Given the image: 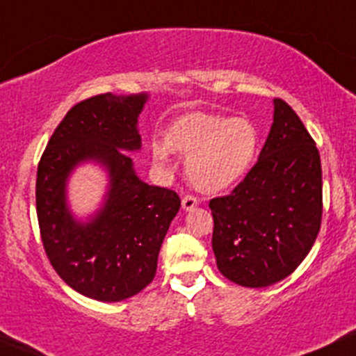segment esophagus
Returning <instances> with one entry per match:
<instances>
[{
	"instance_id": "obj_1",
	"label": "esophagus",
	"mask_w": 356,
	"mask_h": 356,
	"mask_svg": "<svg viewBox=\"0 0 356 356\" xmlns=\"http://www.w3.org/2000/svg\"><path fill=\"white\" fill-rule=\"evenodd\" d=\"M200 204V200L195 198L193 195H186L184 198H182V208H184L186 211L193 210V208H196Z\"/></svg>"
}]
</instances>
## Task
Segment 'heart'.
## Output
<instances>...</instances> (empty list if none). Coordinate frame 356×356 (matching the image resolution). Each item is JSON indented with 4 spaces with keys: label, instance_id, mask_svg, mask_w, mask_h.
<instances>
[{
    "label": "heart",
    "instance_id": "1",
    "mask_svg": "<svg viewBox=\"0 0 356 356\" xmlns=\"http://www.w3.org/2000/svg\"><path fill=\"white\" fill-rule=\"evenodd\" d=\"M258 132L246 118L191 113L168 127L165 145L152 146L158 167H170V152L188 158V177L204 193H218L238 182L257 155Z\"/></svg>",
    "mask_w": 356,
    "mask_h": 356
}]
</instances>
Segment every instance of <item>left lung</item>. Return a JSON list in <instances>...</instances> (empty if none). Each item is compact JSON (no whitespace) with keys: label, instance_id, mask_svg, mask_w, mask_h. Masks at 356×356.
Here are the masks:
<instances>
[{"label":"left lung","instance_id":"obj_1","mask_svg":"<svg viewBox=\"0 0 356 356\" xmlns=\"http://www.w3.org/2000/svg\"><path fill=\"white\" fill-rule=\"evenodd\" d=\"M213 248L224 277L267 288L296 270L322 220V167L315 141L286 102L257 163L231 195L210 200Z\"/></svg>","mask_w":356,"mask_h":356}]
</instances>
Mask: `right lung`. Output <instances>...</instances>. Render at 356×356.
Here are the masks:
<instances>
[{
	"label": "right lung",
	"instance_id": "1",
	"mask_svg": "<svg viewBox=\"0 0 356 356\" xmlns=\"http://www.w3.org/2000/svg\"><path fill=\"white\" fill-rule=\"evenodd\" d=\"M148 95L92 96L68 110L48 141L35 179V210L56 274L84 296L122 301L156 274L160 246L181 208L177 193L143 182L127 152L141 148L138 117ZM92 159L109 170L102 211L75 221L66 207L70 172Z\"/></svg>",
	"mask_w": 356,
	"mask_h": 356
}]
</instances>
